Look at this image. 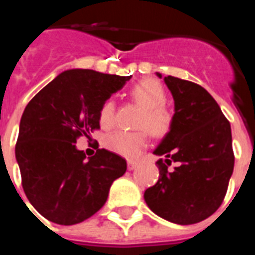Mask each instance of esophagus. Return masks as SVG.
I'll use <instances>...</instances> for the list:
<instances>
[{
	"label": "esophagus",
	"instance_id": "obj_1",
	"mask_svg": "<svg viewBox=\"0 0 255 255\" xmlns=\"http://www.w3.org/2000/svg\"><path fill=\"white\" fill-rule=\"evenodd\" d=\"M127 164H128V169L129 170L135 169V168L137 167V163H136V161H133V160H128Z\"/></svg>",
	"mask_w": 255,
	"mask_h": 255
}]
</instances>
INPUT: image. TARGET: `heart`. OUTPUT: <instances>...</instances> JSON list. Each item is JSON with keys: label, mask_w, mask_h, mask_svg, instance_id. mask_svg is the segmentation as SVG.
Listing matches in <instances>:
<instances>
[{"label": "heart", "mask_w": 255, "mask_h": 255, "mask_svg": "<svg viewBox=\"0 0 255 255\" xmlns=\"http://www.w3.org/2000/svg\"><path fill=\"white\" fill-rule=\"evenodd\" d=\"M131 96L143 106L136 126L147 128L156 136L165 135L172 124V114L164 103L167 100V92L163 85L155 79H143L131 90ZM116 104L114 99H107L102 104L99 111V122L103 127H111L115 123ZM148 143V133L145 129L126 131L116 129L104 136V147L124 157H135Z\"/></svg>", "instance_id": "heart-1"}]
</instances>
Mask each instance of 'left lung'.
Returning <instances> with one entry per match:
<instances>
[{"mask_svg": "<svg viewBox=\"0 0 255 255\" xmlns=\"http://www.w3.org/2000/svg\"><path fill=\"white\" fill-rule=\"evenodd\" d=\"M164 82L173 96L174 115L153 151L164 156L156 163L159 181L144 192V200L164 220L190 225L212 216L224 201L234 168L232 129L205 88L170 75ZM172 162L176 167L169 170Z\"/></svg>", "mask_w": 255, "mask_h": 255, "instance_id": "obj_1", "label": "left lung"}]
</instances>
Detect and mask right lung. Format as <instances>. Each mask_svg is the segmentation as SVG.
<instances>
[{
    "mask_svg": "<svg viewBox=\"0 0 255 255\" xmlns=\"http://www.w3.org/2000/svg\"><path fill=\"white\" fill-rule=\"evenodd\" d=\"M131 77L94 70L63 71L26 106L19 123L15 159L30 204L49 221L74 225L106 204L112 182L127 163L107 149L86 159L75 145L98 129L102 104Z\"/></svg>",
    "mask_w": 255,
    "mask_h": 255,
    "instance_id": "right-lung-1",
    "label": "right lung"
}]
</instances>
